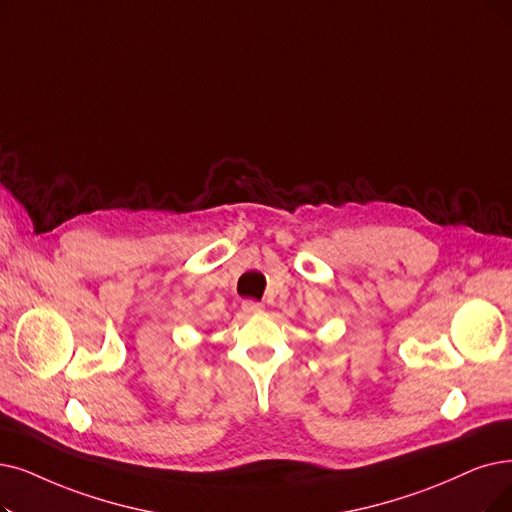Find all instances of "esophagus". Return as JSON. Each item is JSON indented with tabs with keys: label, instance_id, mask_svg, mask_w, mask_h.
<instances>
[{
	"label": "esophagus",
	"instance_id": "esophagus-1",
	"mask_svg": "<svg viewBox=\"0 0 512 512\" xmlns=\"http://www.w3.org/2000/svg\"><path fill=\"white\" fill-rule=\"evenodd\" d=\"M241 309H243L245 315H256V313L262 311V304L258 300H243Z\"/></svg>",
	"mask_w": 512,
	"mask_h": 512
}]
</instances>
